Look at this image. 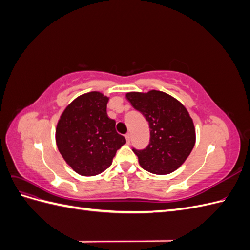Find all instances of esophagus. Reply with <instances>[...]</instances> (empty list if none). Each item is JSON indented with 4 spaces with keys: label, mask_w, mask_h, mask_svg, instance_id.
<instances>
[{
    "label": "esophagus",
    "mask_w": 250,
    "mask_h": 250,
    "mask_svg": "<svg viewBox=\"0 0 250 250\" xmlns=\"http://www.w3.org/2000/svg\"><path fill=\"white\" fill-rule=\"evenodd\" d=\"M125 139H126V142H127V144H129V143H130V134H129V133L125 134Z\"/></svg>",
    "instance_id": "obj_1"
}]
</instances>
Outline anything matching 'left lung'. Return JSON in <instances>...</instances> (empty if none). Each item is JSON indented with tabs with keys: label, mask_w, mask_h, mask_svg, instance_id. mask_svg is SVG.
<instances>
[{
	"label": "left lung",
	"mask_w": 250,
	"mask_h": 250,
	"mask_svg": "<svg viewBox=\"0 0 250 250\" xmlns=\"http://www.w3.org/2000/svg\"><path fill=\"white\" fill-rule=\"evenodd\" d=\"M126 99L143 113L150 127L148 147L142 151L132 149L141 167L157 175L177 170L190 155L196 142L195 126L185 105L156 89L127 93Z\"/></svg>",
	"instance_id": "left-lung-1"
}]
</instances>
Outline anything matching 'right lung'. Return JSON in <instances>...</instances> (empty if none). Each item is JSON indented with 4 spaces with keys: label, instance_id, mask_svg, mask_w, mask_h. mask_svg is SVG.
<instances>
[{
    "label": "right lung",
    "instance_id": "right-lung-1",
    "mask_svg": "<svg viewBox=\"0 0 250 250\" xmlns=\"http://www.w3.org/2000/svg\"><path fill=\"white\" fill-rule=\"evenodd\" d=\"M109 97L100 92L78 96L62 111L55 131L56 145L65 163L81 176L106 170L117 150L126 143L108 118Z\"/></svg>",
    "mask_w": 250,
    "mask_h": 250
}]
</instances>
